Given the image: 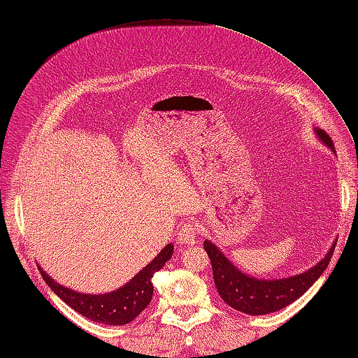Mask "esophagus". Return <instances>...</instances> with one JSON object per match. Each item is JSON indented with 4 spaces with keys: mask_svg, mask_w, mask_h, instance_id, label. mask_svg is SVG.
<instances>
[{
    "mask_svg": "<svg viewBox=\"0 0 358 358\" xmlns=\"http://www.w3.org/2000/svg\"><path fill=\"white\" fill-rule=\"evenodd\" d=\"M178 241L181 245L192 246L196 241V227L192 223H186L185 226L180 227L178 231Z\"/></svg>",
    "mask_w": 358,
    "mask_h": 358,
    "instance_id": "esophagus-1",
    "label": "esophagus"
}]
</instances>
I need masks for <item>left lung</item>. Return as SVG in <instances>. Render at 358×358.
<instances>
[{"label": "left lung", "mask_w": 358, "mask_h": 358, "mask_svg": "<svg viewBox=\"0 0 358 358\" xmlns=\"http://www.w3.org/2000/svg\"><path fill=\"white\" fill-rule=\"evenodd\" d=\"M314 132L318 140L336 154L331 136L322 129H314ZM336 245L337 241H334L328 254L310 269L296 273V275L275 280L248 275L231 260H227V257L218 249V246L209 240H204L203 246L210 258L212 273H214V281L220 296L231 308L240 310L243 314L264 315L277 313V310L291 305L296 299H300L328 268Z\"/></svg>", "instance_id": "left-lung-1"}]
</instances>
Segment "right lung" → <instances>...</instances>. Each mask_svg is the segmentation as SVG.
<instances>
[{
	"label": "right lung",
	"mask_w": 358,
	"mask_h": 358,
	"mask_svg": "<svg viewBox=\"0 0 358 358\" xmlns=\"http://www.w3.org/2000/svg\"><path fill=\"white\" fill-rule=\"evenodd\" d=\"M173 254V245L169 243L146 268H143L134 278L127 281L126 285L118 287L117 291L106 294H83L73 289L59 285L38 266L45 283L62 299L66 305L77 310L78 314L96 323L104 324H127L131 323L136 315H140L152 300L154 294V285L152 277L157 271H159L171 260Z\"/></svg>",
	"instance_id": "add662e5"
}]
</instances>
